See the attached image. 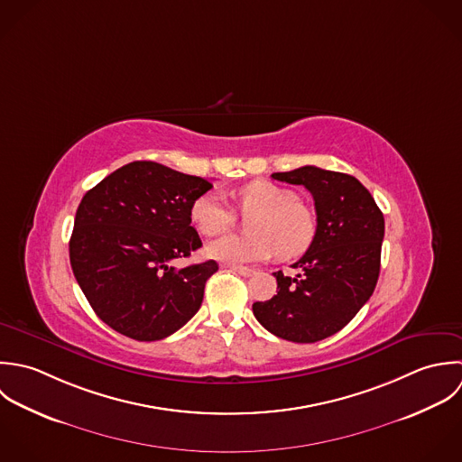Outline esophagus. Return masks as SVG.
Returning <instances> with one entry per match:
<instances>
[{"label":"esophagus","mask_w":462,"mask_h":462,"mask_svg":"<svg viewBox=\"0 0 462 462\" xmlns=\"http://www.w3.org/2000/svg\"><path fill=\"white\" fill-rule=\"evenodd\" d=\"M224 269H229V271H233V273H236V274H240V276H244V278H249V276L254 274V269L240 267V265H226Z\"/></svg>","instance_id":"1"}]
</instances>
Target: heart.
<instances>
[{
	"label": "heart",
	"mask_w": 462,
	"mask_h": 462,
	"mask_svg": "<svg viewBox=\"0 0 462 462\" xmlns=\"http://www.w3.org/2000/svg\"><path fill=\"white\" fill-rule=\"evenodd\" d=\"M238 209L249 235H229L211 242L208 256L224 263L262 262L278 253L280 258H296L311 245L317 235L315 213L301 202L296 189L271 180H253L236 191ZM191 220L206 236L231 229L235 215L217 191L200 195L191 206Z\"/></svg>",
	"instance_id": "obj_1"
}]
</instances>
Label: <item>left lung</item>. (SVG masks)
Wrapping results in <instances>:
<instances>
[{
  "label": "left lung",
  "instance_id": "8db88e82",
  "mask_svg": "<svg viewBox=\"0 0 462 462\" xmlns=\"http://www.w3.org/2000/svg\"><path fill=\"white\" fill-rule=\"evenodd\" d=\"M273 179L301 184L313 197L317 235L296 276L274 273L278 294L253 305L258 322L285 340L310 344L342 329L374 292L385 222L353 175L301 166Z\"/></svg>",
  "mask_w": 462,
  "mask_h": 462
}]
</instances>
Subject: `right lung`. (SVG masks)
I'll list each match as a JSON object with an SVG mask.
<instances>
[{
	"label": "right lung",
	"instance_id": "obj_1",
	"mask_svg": "<svg viewBox=\"0 0 462 462\" xmlns=\"http://www.w3.org/2000/svg\"><path fill=\"white\" fill-rule=\"evenodd\" d=\"M213 184L154 161L129 162L79 204L69 240L77 283L95 313L142 342L182 328L202 305L215 260L175 269L202 242L191 206Z\"/></svg>",
	"mask_w": 462,
	"mask_h": 462
}]
</instances>
